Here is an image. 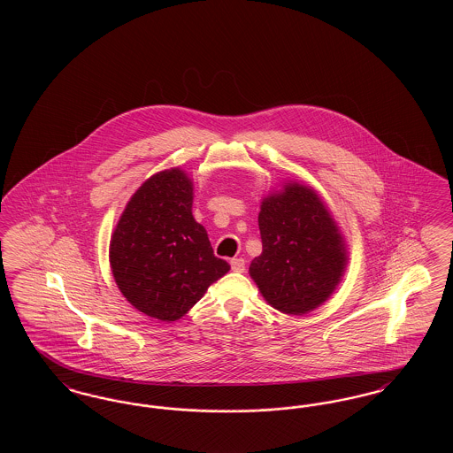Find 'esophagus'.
I'll return each instance as SVG.
<instances>
[{"label":"esophagus","mask_w":453,"mask_h":453,"mask_svg":"<svg viewBox=\"0 0 453 453\" xmlns=\"http://www.w3.org/2000/svg\"><path fill=\"white\" fill-rule=\"evenodd\" d=\"M231 268H233V272H236V273H242V272H244V268H246V266H244V259H231Z\"/></svg>","instance_id":"1"}]
</instances>
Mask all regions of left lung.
<instances>
[{
    "mask_svg": "<svg viewBox=\"0 0 453 453\" xmlns=\"http://www.w3.org/2000/svg\"><path fill=\"white\" fill-rule=\"evenodd\" d=\"M263 251L250 277L263 299L288 316H303L327 301L343 279L348 246L336 219L312 187L285 181L261 198Z\"/></svg>",
    "mask_w": 453,
    "mask_h": 453,
    "instance_id": "obj_1",
    "label": "left lung"
}]
</instances>
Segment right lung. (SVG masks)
<instances>
[{
  "label": "right lung",
  "mask_w": 453,
  "mask_h": 453,
  "mask_svg": "<svg viewBox=\"0 0 453 453\" xmlns=\"http://www.w3.org/2000/svg\"><path fill=\"white\" fill-rule=\"evenodd\" d=\"M194 178L154 173L130 196L110 239V268L122 296L163 323L183 318L231 266L214 257L192 214Z\"/></svg>",
  "instance_id": "right-lung-1"
}]
</instances>
